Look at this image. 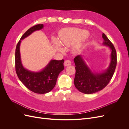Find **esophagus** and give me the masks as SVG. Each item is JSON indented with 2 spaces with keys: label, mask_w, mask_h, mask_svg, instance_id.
I'll list each match as a JSON object with an SVG mask.
<instances>
[{
  "label": "esophagus",
  "mask_w": 129,
  "mask_h": 129,
  "mask_svg": "<svg viewBox=\"0 0 129 129\" xmlns=\"http://www.w3.org/2000/svg\"><path fill=\"white\" fill-rule=\"evenodd\" d=\"M72 64V62L69 60H66L64 61V66H68L69 65H71Z\"/></svg>",
  "instance_id": "esophagus-1"
}]
</instances>
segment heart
<instances>
[{"mask_svg": "<svg viewBox=\"0 0 129 129\" xmlns=\"http://www.w3.org/2000/svg\"><path fill=\"white\" fill-rule=\"evenodd\" d=\"M88 32L87 30L78 28H68L62 30L59 34L60 42L61 44L65 46L70 47L80 41H82L88 36ZM53 44L57 50L61 52H63V49L56 39L53 38ZM79 48V45L76 46L74 50H77Z\"/></svg>", "mask_w": 129, "mask_h": 129, "instance_id": "heart-1", "label": "heart"}]
</instances>
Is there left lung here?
Listing matches in <instances>:
<instances>
[{"instance_id":"1","label":"left lung","mask_w":129,"mask_h":129,"mask_svg":"<svg viewBox=\"0 0 129 129\" xmlns=\"http://www.w3.org/2000/svg\"><path fill=\"white\" fill-rule=\"evenodd\" d=\"M103 45L111 50V61L108 69L102 73H93L85 63L81 55L74 59L75 64L74 84L78 90L86 94H91L102 90L107 86L114 75L117 65L116 49L104 33L102 34Z\"/></svg>"}]
</instances>
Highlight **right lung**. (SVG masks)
<instances>
[{
    "label": "right lung",
    "mask_w": 129,
    "mask_h": 129,
    "mask_svg": "<svg viewBox=\"0 0 129 129\" xmlns=\"http://www.w3.org/2000/svg\"><path fill=\"white\" fill-rule=\"evenodd\" d=\"M43 27V24H38L27 30L19 41L15 54V71L19 79L30 91L40 94L52 90L56 84L58 75L64 69V60H52L44 69L38 72L29 71L23 67L20 53L21 40L29 36L34 31L41 29Z\"/></svg>",
    "instance_id": "obj_1"
}]
</instances>
